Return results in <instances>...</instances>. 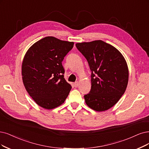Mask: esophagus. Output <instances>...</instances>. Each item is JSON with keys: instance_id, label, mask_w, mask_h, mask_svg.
<instances>
[{"instance_id": "34e87169", "label": "esophagus", "mask_w": 149, "mask_h": 149, "mask_svg": "<svg viewBox=\"0 0 149 149\" xmlns=\"http://www.w3.org/2000/svg\"><path fill=\"white\" fill-rule=\"evenodd\" d=\"M74 85L75 87H77L79 85V81H75L74 84Z\"/></svg>"}]
</instances>
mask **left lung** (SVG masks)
<instances>
[{
	"label": "left lung",
	"instance_id": "obj_1",
	"mask_svg": "<svg viewBox=\"0 0 149 149\" xmlns=\"http://www.w3.org/2000/svg\"><path fill=\"white\" fill-rule=\"evenodd\" d=\"M88 63L91 88L84 96L86 105L97 112L112 107L124 94L129 70L124 56L113 46L102 40L76 43Z\"/></svg>",
	"mask_w": 149,
	"mask_h": 149
}]
</instances>
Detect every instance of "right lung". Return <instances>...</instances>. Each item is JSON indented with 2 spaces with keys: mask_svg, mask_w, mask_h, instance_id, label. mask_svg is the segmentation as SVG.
I'll list each match as a JSON object with an SVG mask.
<instances>
[{
  "mask_svg": "<svg viewBox=\"0 0 149 149\" xmlns=\"http://www.w3.org/2000/svg\"><path fill=\"white\" fill-rule=\"evenodd\" d=\"M74 44L48 36L34 43L24 55L21 67L24 86L43 109L61 106L69 95L72 86L64 78L62 61Z\"/></svg>",
  "mask_w": 149,
  "mask_h": 149,
  "instance_id": "obj_1",
  "label": "right lung"
}]
</instances>
